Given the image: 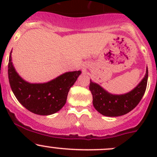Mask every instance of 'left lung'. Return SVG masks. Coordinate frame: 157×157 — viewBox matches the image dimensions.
<instances>
[{
  "mask_svg": "<svg viewBox=\"0 0 157 157\" xmlns=\"http://www.w3.org/2000/svg\"><path fill=\"white\" fill-rule=\"evenodd\" d=\"M148 69L141 81L132 90L124 94H112L100 85L90 80V90L93 95V104L96 111L102 115L117 117L131 112L137 105L147 88Z\"/></svg>",
  "mask_w": 157,
  "mask_h": 157,
  "instance_id": "1",
  "label": "left lung"
}]
</instances>
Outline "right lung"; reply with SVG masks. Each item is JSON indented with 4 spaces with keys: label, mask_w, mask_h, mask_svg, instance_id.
Instances as JSON below:
<instances>
[{
    "label": "right lung",
    "mask_w": 157,
    "mask_h": 157,
    "mask_svg": "<svg viewBox=\"0 0 157 157\" xmlns=\"http://www.w3.org/2000/svg\"><path fill=\"white\" fill-rule=\"evenodd\" d=\"M10 52L8 78L11 90L17 100L34 114L49 115L58 112L66 103L67 94L81 71L66 72L43 83H30L18 74L12 62Z\"/></svg>",
    "instance_id": "right-lung-1"
}]
</instances>
